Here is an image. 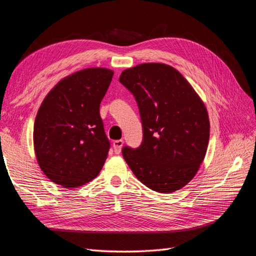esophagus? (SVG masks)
Returning a JSON list of instances; mask_svg holds the SVG:
<instances>
[{"instance_id":"34e87169","label":"esophagus","mask_w":256,"mask_h":256,"mask_svg":"<svg viewBox=\"0 0 256 256\" xmlns=\"http://www.w3.org/2000/svg\"><path fill=\"white\" fill-rule=\"evenodd\" d=\"M124 145V141L122 140H116L113 142V148H114V152L115 154H120L122 152V147Z\"/></svg>"}]
</instances>
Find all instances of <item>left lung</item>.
Segmentation results:
<instances>
[{"mask_svg": "<svg viewBox=\"0 0 256 256\" xmlns=\"http://www.w3.org/2000/svg\"><path fill=\"white\" fill-rule=\"evenodd\" d=\"M120 82L134 94L143 126L141 146L124 147V159L154 191L184 188L207 152L210 124L202 98L177 69L164 63L125 69Z\"/></svg>", "mask_w": 256, "mask_h": 256, "instance_id": "1", "label": "left lung"}]
</instances>
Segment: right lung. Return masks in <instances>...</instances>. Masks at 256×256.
Listing matches in <instances>:
<instances>
[{
	"instance_id": "obj_1",
	"label": "right lung",
	"mask_w": 256,
	"mask_h": 256,
	"mask_svg": "<svg viewBox=\"0 0 256 256\" xmlns=\"http://www.w3.org/2000/svg\"><path fill=\"white\" fill-rule=\"evenodd\" d=\"M114 72L85 68L60 80L38 109L33 131L36 159L51 182L72 189L102 171L110 148L99 106Z\"/></svg>"
}]
</instances>
